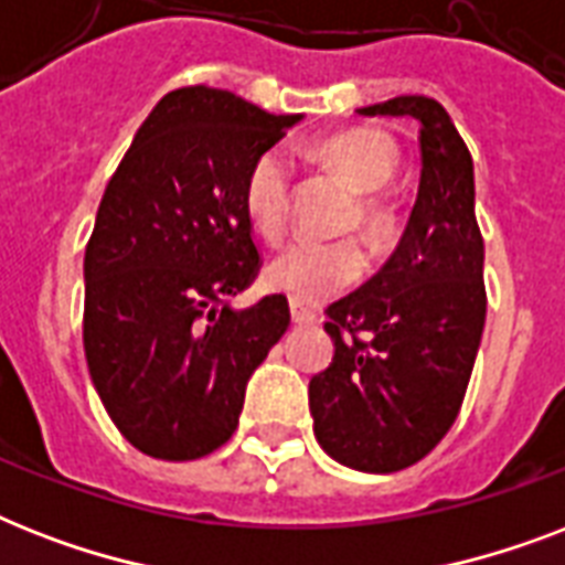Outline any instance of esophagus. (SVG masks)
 Wrapping results in <instances>:
<instances>
[{
  "label": "esophagus",
  "instance_id": "34e87169",
  "mask_svg": "<svg viewBox=\"0 0 565 565\" xmlns=\"http://www.w3.org/2000/svg\"><path fill=\"white\" fill-rule=\"evenodd\" d=\"M290 317L296 326H310V322L317 319V313H313L310 308H305L301 301H290Z\"/></svg>",
  "mask_w": 565,
  "mask_h": 565
}]
</instances>
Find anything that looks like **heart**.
<instances>
[{
  "mask_svg": "<svg viewBox=\"0 0 565 565\" xmlns=\"http://www.w3.org/2000/svg\"><path fill=\"white\" fill-rule=\"evenodd\" d=\"M319 154L354 188L363 190L361 225L375 237L386 225V207L372 190H381L398 170L395 146L370 128H345L319 143ZM243 207L264 237H278L290 216V154L281 146L257 154L248 167ZM363 269V252L354 239H292L269 257L264 278L292 301H317L352 284Z\"/></svg>",
  "mask_w": 565,
  "mask_h": 565,
  "instance_id": "heart-1",
  "label": "heart"
}]
</instances>
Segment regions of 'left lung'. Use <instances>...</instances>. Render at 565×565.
<instances>
[{
  "label": "left lung",
  "instance_id": "obj_1",
  "mask_svg": "<svg viewBox=\"0 0 565 565\" xmlns=\"http://www.w3.org/2000/svg\"><path fill=\"white\" fill-rule=\"evenodd\" d=\"M363 117L419 122V193L398 246L328 308L334 358L310 377L313 434L337 463L386 475L455 425L487 319L472 154L437 99L395 96Z\"/></svg>",
  "mask_w": 565,
  "mask_h": 565
}]
</instances>
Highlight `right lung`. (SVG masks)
<instances>
[{"label": "right lung", "instance_id": "1", "mask_svg": "<svg viewBox=\"0 0 565 565\" xmlns=\"http://www.w3.org/2000/svg\"><path fill=\"white\" fill-rule=\"evenodd\" d=\"M296 122L220 87H181L105 188L84 252V354L105 411L143 455L195 460L228 443L248 377L290 326L284 296L231 299L260 266L248 167Z\"/></svg>", "mask_w": 565, "mask_h": 565}]
</instances>
